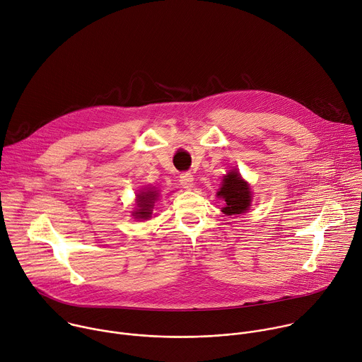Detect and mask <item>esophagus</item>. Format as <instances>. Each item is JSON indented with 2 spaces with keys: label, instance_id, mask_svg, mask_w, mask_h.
<instances>
[{
  "label": "esophagus",
  "instance_id": "esophagus-1",
  "mask_svg": "<svg viewBox=\"0 0 362 362\" xmlns=\"http://www.w3.org/2000/svg\"><path fill=\"white\" fill-rule=\"evenodd\" d=\"M180 185L185 189H192L194 185V177L192 173H182L180 175Z\"/></svg>",
  "mask_w": 362,
  "mask_h": 362
}]
</instances>
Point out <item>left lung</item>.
Returning a JSON list of instances; mask_svg holds the SVG:
<instances>
[{
  "label": "left lung",
  "instance_id": "left-lung-1",
  "mask_svg": "<svg viewBox=\"0 0 362 362\" xmlns=\"http://www.w3.org/2000/svg\"><path fill=\"white\" fill-rule=\"evenodd\" d=\"M217 196L224 200V207H221V211L227 216L246 213L252 206L250 186L240 176L237 169H233L223 176L221 187L218 189Z\"/></svg>",
  "mask_w": 362,
  "mask_h": 362
}]
</instances>
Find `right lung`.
Listing matches in <instances>:
<instances>
[{
  "mask_svg": "<svg viewBox=\"0 0 362 362\" xmlns=\"http://www.w3.org/2000/svg\"><path fill=\"white\" fill-rule=\"evenodd\" d=\"M158 196H159V193H158V190H155V189H148L146 192H142V193H139L138 194V197H136V210L134 211V217L135 218H142V220H146V218H149L151 216H152V209H153V203H155V200L158 199Z\"/></svg>",
  "mask_w": 362,
  "mask_h": 362,
  "instance_id": "obj_1",
  "label": "right lung"
}]
</instances>
